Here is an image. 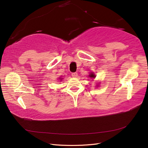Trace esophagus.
Listing matches in <instances>:
<instances>
[{"mask_svg":"<svg viewBox=\"0 0 148 148\" xmlns=\"http://www.w3.org/2000/svg\"><path fill=\"white\" fill-rule=\"evenodd\" d=\"M71 75H72L73 77H78V73L77 72H74L71 73Z\"/></svg>","mask_w":148,"mask_h":148,"instance_id":"esophagus-1","label":"esophagus"}]
</instances>
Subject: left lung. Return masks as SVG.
Instances as JSON below:
<instances>
[{
    "label": "left lung",
    "instance_id": "1",
    "mask_svg": "<svg viewBox=\"0 0 148 148\" xmlns=\"http://www.w3.org/2000/svg\"><path fill=\"white\" fill-rule=\"evenodd\" d=\"M89 77H90V78H96V75H95V74H94L92 72H91V74L89 75Z\"/></svg>",
    "mask_w": 148,
    "mask_h": 148
}]
</instances>
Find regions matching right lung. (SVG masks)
I'll return each mask as SVG.
<instances>
[{"label": "right lung", "instance_id": "right-lung-1", "mask_svg": "<svg viewBox=\"0 0 148 148\" xmlns=\"http://www.w3.org/2000/svg\"><path fill=\"white\" fill-rule=\"evenodd\" d=\"M60 79V81H61V80H62V79H63V78H59Z\"/></svg>", "mask_w": 148, "mask_h": 148}]
</instances>
